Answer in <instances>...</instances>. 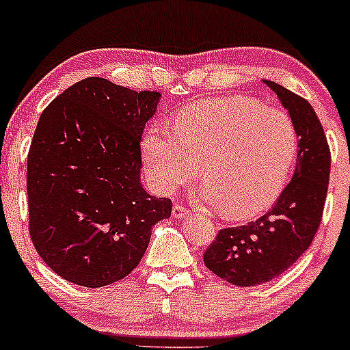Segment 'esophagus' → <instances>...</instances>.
I'll list each match as a JSON object with an SVG mask.
<instances>
[{
	"instance_id": "1",
	"label": "esophagus",
	"mask_w": 350,
	"mask_h": 350,
	"mask_svg": "<svg viewBox=\"0 0 350 350\" xmlns=\"http://www.w3.org/2000/svg\"><path fill=\"white\" fill-rule=\"evenodd\" d=\"M189 215H191V212H189L186 207L179 206V204H176V206L172 207V217H174V219H186Z\"/></svg>"
}]
</instances>
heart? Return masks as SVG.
Returning a JSON list of instances; mask_svg holds the SVG:
<instances>
[{"instance_id":"1","label":"heart","mask_w":350,"mask_h":350,"mask_svg":"<svg viewBox=\"0 0 350 350\" xmlns=\"http://www.w3.org/2000/svg\"><path fill=\"white\" fill-rule=\"evenodd\" d=\"M148 176L172 194L198 174L200 200L228 219H247L276 202L298 152V131L286 111L245 95L204 100L178 115L174 131L156 126L143 139Z\"/></svg>"}]
</instances>
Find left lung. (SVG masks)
Instances as JSON below:
<instances>
[{"label":"left lung","mask_w":350,"mask_h":350,"mask_svg":"<svg viewBox=\"0 0 350 350\" xmlns=\"http://www.w3.org/2000/svg\"><path fill=\"white\" fill-rule=\"evenodd\" d=\"M288 110L298 131V159L291 183L273 208L247 226L224 228L204 253V263L235 286H256L283 275L314 239L327 196L331 152L311 103L263 80Z\"/></svg>","instance_id":"1"}]
</instances>
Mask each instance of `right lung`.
<instances>
[{
    "mask_svg": "<svg viewBox=\"0 0 350 350\" xmlns=\"http://www.w3.org/2000/svg\"><path fill=\"white\" fill-rule=\"evenodd\" d=\"M161 94L102 77L74 83L42 111L27 154L29 232L60 278L102 288L138 267L170 199L142 184L143 128Z\"/></svg>",
    "mask_w": 350,
    "mask_h": 350,
    "instance_id": "right-lung-1",
    "label": "right lung"
}]
</instances>
